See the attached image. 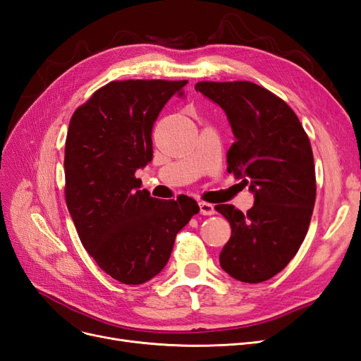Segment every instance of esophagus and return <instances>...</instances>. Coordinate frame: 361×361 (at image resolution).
Wrapping results in <instances>:
<instances>
[{"label": "esophagus", "mask_w": 361, "mask_h": 361, "mask_svg": "<svg viewBox=\"0 0 361 361\" xmlns=\"http://www.w3.org/2000/svg\"><path fill=\"white\" fill-rule=\"evenodd\" d=\"M199 207H200V214L202 215H214L215 214V207L211 203L199 202Z\"/></svg>", "instance_id": "34e87169"}]
</instances>
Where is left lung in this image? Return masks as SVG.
<instances>
[{
    "mask_svg": "<svg viewBox=\"0 0 361 361\" xmlns=\"http://www.w3.org/2000/svg\"><path fill=\"white\" fill-rule=\"evenodd\" d=\"M195 92L226 113L235 137L227 171L255 195L247 214L215 206L232 227L220 265L239 281L269 280L297 255L310 224L316 178L309 137L292 108L255 82L202 81Z\"/></svg>",
    "mask_w": 361,
    "mask_h": 361,
    "instance_id": "1",
    "label": "left lung"
}]
</instances>
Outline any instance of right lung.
Wrapping results in <instances>:
<instances>
[{"label":"right lung","instance_id":"obj_1","mask_svg":"<svg viewBox=\"0 0 361 361\" xmlns=\"http://www.w3.org/2000/svg\"><path fill=\"white\" fill-rule=\"evenodd\" d=\"M188 81H113L71 118L64 174L66 203L84 248L108 276L141 285L167 265L174 238L197 202L159 200L135 178L154 157L152 128Z\"/></svg>","mask_w":361,"mask_h":361}]
</instances>
